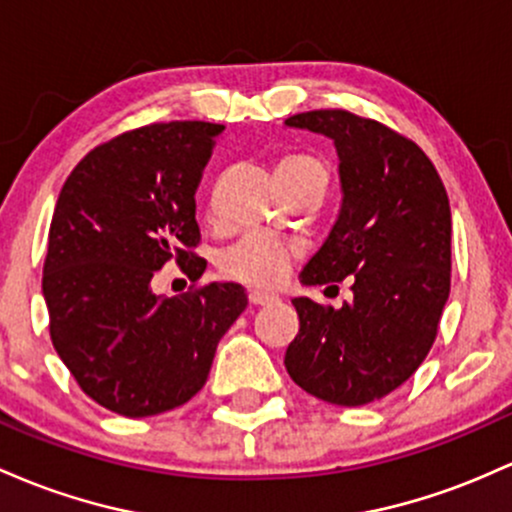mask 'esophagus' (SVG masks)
Masks as SVG:
<instances>
[{
	"mask_svg": "<svg viewBox=\"0 0 512 512\" xmlns=\"http://www.w3.org/2000/svg\"><path fill=\"white\" fill-rule=\"evenodd\" d=\"M278 300V297L273 295V292H263V290H251L249 292V302L251 304H271Z\"/></svg>",
	"mask_w": 512,
	"mask_h": 512,
	"instance_id": "1",
	"label": "esophagus"
}]
</instances>
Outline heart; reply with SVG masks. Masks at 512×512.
<instances>
[{"mask_svg":"<svg viewBox=\"0 0 512 512\" xmlns=\"http://www.w3.org/2000/svg\"><path fill=\"white\" fill-rule=\"evenodd\" d=\"M278 171L295 174H317L326 181V166L309 154H290L275 166ZM300 251L290 239L271 237V234H246L220 256V271L227 278L246 285H275L285 278L287 263Z\"/></svg>","mask_w":512,"mask_h":512,"instance_id":"obj_1","label":"heart"}]
</instances>
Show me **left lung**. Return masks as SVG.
<instances>
[{"instance_id": "left-lung-1", "label": "left lung", "mask_w": 512, "mask_h": 512, "mask_svg": "<svg viewBox=\"0 0 512 512\" xmlns=\"http://www.w3.org/2000/svg\"><path fill=\"white\" fill-rule=\"evenodd\" d=\"M285 125L333 140L343 193L300 283L353 278V300L338 309L292 300L300 333L285 367L321 401L370 404L409 380L438 336L450 297V200L426 152L377 120L309 111Z\"/></svg>"}]
</instances>
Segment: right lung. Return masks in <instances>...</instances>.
I'll list each match as a JSON object with an SVG mask.
<instances>
[{
	"label": "right lung",
	"mask_w": 512,
	"mask_h": 512,
	"mask_svg": "<svg viewBox=\"0 0 512 512\" xmlns=\"http://www.w3.org/2000/svg\"><path fill=\"white\" fill-rule=\"evenodd\" d=\"M225 125L152 123L91 149L57 198L43 297L57 355L86 396L128 418L157 416L203 389L220 338L246 309L237 283L154 295L171 258L205 271L195 191Z\"/></svg>",
	"instance_id": "right-lung-1"
}]
</instances>
